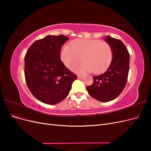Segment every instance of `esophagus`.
<instances>
[{
  "mask_svg": "<svg viewBox=\"0 0 151 151\" xmlns=\"http://www.w3.org/2000/svg\"><path fill=\"white\" fill-rule=\"evenodd\" d=\"M77 78H78V79H82V78H83V76L80 75V74L77 75Z\"/></svg>",
  "mask_w": 151,
  "mask_h": 151,
  "instance_id": "esophagus-1",
  "label": "esophagus"
}]
</instances>
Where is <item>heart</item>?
Wrapping results in <instances>:
<instances>
[{
    "label": "heart",
    "instance_id": "obj_1",
    "mask_svg": "<svg viewBox=\"0 0 151 151\" xmlns=\"http://www.w3.org/2000/svg\"><path fill=\"white\" fill-rule=\"evenodd\" d=\"M113 58V50L106 42L98 40L78 39L66 45L61 51V58L68 68H71L82 59L81 65L72 68L77 73L93 72L101 74L107 69Z\"/></svg>",
    "mask_w": 151,
    "mask_h": 151
}]
</instances>
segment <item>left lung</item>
Here are the masks:
<instances>
[{
    "mask_svg": "<svg viewBox=\"0 0 151 151\" xmlns=\"http://www.w3.org/2000/svg\"><path fill=\"white\" fill-rule=\"evenodd\" d=\"M104 40L113 50V58L104 74L93 77L92 85L86 87L91 97L101 102L115 99L124 89L129 71L130 55L120 40L107 36Z\"/></svg>",
    "mask_w": 151,
    "mask_h": 151,
    "instance_id": "8db88e82",
    "label": "left lung"
}]
</instances>
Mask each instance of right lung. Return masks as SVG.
<instances>
[{
  "instance_id": "1",
  "label": "right lung",
  "mask_w": 151,
  "mask_h": 151,
  "mask_svg": "<svg viewBox=\"0 0 151 151\" xmlns=\"http://www.w3.org/2000/svg\"><path fill=\"white\" fill-rule=\"evenodd\" d=\"M68 40L64 35H48L32 44L24 57L27 86L45 104H55L65 99L77 79L61 61V48Z\"/></svg>"
}]
</instances>
